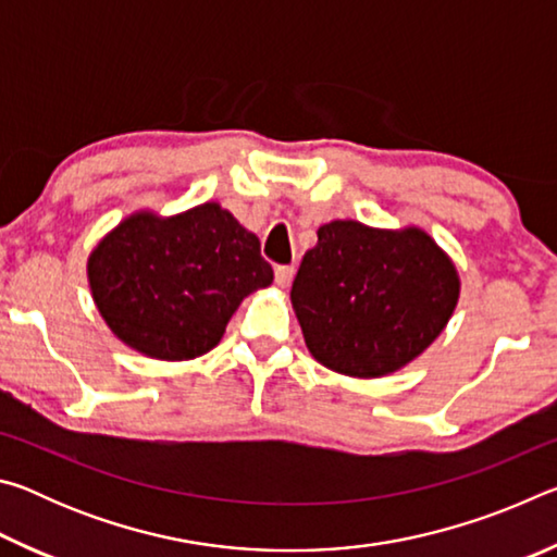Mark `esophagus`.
<instances>
[{"instance_id": "1", "label": "esophagus", "mask_w": 557, "mask_h": 557, "mask_svg": "<svg viewBox=\"0 0 557 557\" xmlns=\"http://www.w3.org/2000/svg\"><path fill=\"white\" fill-rule=\"evenodd\" d=\"M292 280H295V268H292V265L275 268V282L280 287H289Z\"/></svg>"}]
</instances>
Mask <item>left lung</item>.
Returning <instances> with one entry per match:
<instances>
[{
	"label": "left lung",
	"instance_id": "8db88e82",
	"mask_svg": "<svg viewBox=\"0 0 557 557\" xmlns=\"http://www.w3.org/2000/svg\"><path fill=\"white\" fill-rule=\"evenodd\" d=\"M459 289L457 265L428 231L346 219L317 231L289 297L319 363L351 379H383L445 332Z\"/></svg>",
	"mask_w": 557,
	"mask_h": 557
}]
</instances>
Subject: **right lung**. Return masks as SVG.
<instances>
[{
    "label": "right lung",
    "instance_id": "right-lung-1",
    "mask_svg": "<svg viewBox=\"0 0 557 557\" xmlns=\"http://www.w3.org/2000/svg\"><path fill=\"white\" fill-rule=\"evenodd\" d=\"M88 285L122 344L188 361L221 342L245 297L272 285V268L258 235L206 201L174 215L129 213L90 250Z\"/></svg>",
    "mask_w": 557,
    "mask_h": 557
}]
</instances>
